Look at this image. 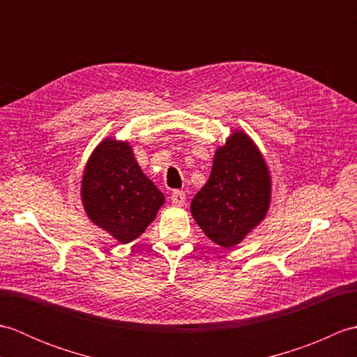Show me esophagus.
<instances>
[{
  "label": "esophagus",
  "instance_id": "1",
  "mask_svg": "<svg viewBox=\"0 0 357 357\" xmlns=\"http://www.w3.org/2000/svg\"><path fill=\"white\" fill-rule=\"evenodd\" d=\"M170 199H172V202L174 204V206L183 207L184 204H185V193L181 192V190H174L172 193V196H170Z\"/></svg>",
  "mask_w": 357,
  "mask_h": 357
}]
</instances>
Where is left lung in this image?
<instances>
[{
	"label": "left lung",
	"mask_w": 357,
	"mask_h": 357,
	"mask_svg": "<svg viewBox=\"0 0 357 357\" xmlns=\"http://www.w3.org/2000/svg\"><path fill=\"white\" fill-rule=\"evenodd\" d=\"M271 201L268 165L253 139L234 130L218 147L211 173L190 204L192 216L215 244H241L267 216Z\"/></svg>",
	"instance_id": "obj_1"
}]
</instances>
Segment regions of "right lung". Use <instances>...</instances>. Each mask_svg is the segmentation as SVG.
I'll return each instance as SVG.
<instances>
[{
  "mask_svg": "<svg viewBox=\"0 0 357 357\" xmlns=\"http://www.w3.org/2000/svg\"><path fill=\"white\" fill-rule=\"evenodd\" d=\"M81 201L90 221L128 244L153 222L165 198L142 173L130 144L105 138L84 167Z\"/></svg>",
  "mask_w": 357,
  "mask_h": 357,
  "instance_id": "1",
  "label": "right lung"
}]
</instances>
